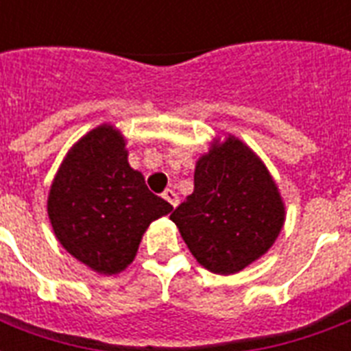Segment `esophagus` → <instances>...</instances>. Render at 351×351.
Segmentation results:
<instances>
[{
    "instance_id": "1",
    "label": "esophagus",
    "mask_w": 351,
    "mask_h": 351,
    "mask_svg": "<svg viewBox=\"0 0 351 351\" xmlns=\"http://www.w3.org/2000/svg\"><path fill=\"white\" fill-rule=\"evenodd\" d=\"M164 198H165V200H167V202L171 204V206H173V208H176V206H178V195H176V193L173 191V189H165V191H164Z\"/></svg>"
}]
</instances>
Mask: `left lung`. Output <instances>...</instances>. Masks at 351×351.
I'll return each mask as SVG.
<instances>
[{
  "label": "left lung",
  "mask_w": 351,
  "mask_h": 351,
  "mask_svg": "<svg viewBox=\"0 0 351 351\" xmlns=\"http://www.w3.org/2000/svg\"><path fill=\"white\" fill-rule=\"evenodd\" d=\"M200 266L242 271L266 255L286 220L278 186L256 153L233 134L197 160L195 191L171 215Z\"/></svg>",
  "instance_id": "8db88e82"
}]
</instances>
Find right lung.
I'll return each mask as SVG.
<instances>
[{
    "label": "right lung",
    "mask_w": 351,
    "mask_h": 351,
    "mask_svg": "<svg viewBox=\"0 0 351 351\" xmlns=\"http://www.w3.org/2000/svg\"><path fill=\"white\" fill-rule=\"evenodd\" d=\"M125 143L111 123L87 132L65 154L47 198L60 244L100 275L123 271L149 224L173 211L129 165Z\"/></svg>",
    "instance_id": "obj_1"
}]
</instances>
